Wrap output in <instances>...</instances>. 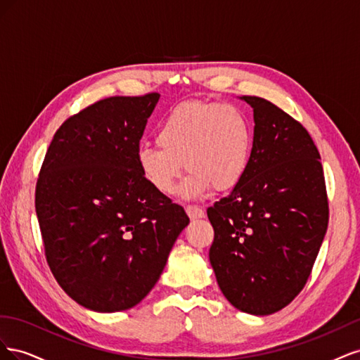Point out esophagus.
<instances>
[{
  "label": "esophagus",
  "instance_id": "obj_1",
  "mask_svg": "<svg viewBox=\"0 0 360 360\" xmlns=\"http://www.w3.org/2000/svg\"><path fill=\"white\" fill-rule=\"evenodd\" d=\"M186 213H188V216L191 217L192 221L193 219H201V217L205 216L204 210L200 209V207H197V205H188L186 207Z\"/></svg>",
  "mask_w": 360,
  "mask_h": 360
}]
</instances>
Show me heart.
<instances>
[{"label": "heart", "mask_w": 360, "mask_h": 360, "mask_svg": "<svg viewBox=\"0 0 360 360\" xmlns=\"http://www.w3.org/2000/svg\"><path fill=\"white\" fill-rule=\"evenodd\" d=\"M160 148L143 146L136 153L141 174L151 188L169 195L184 168V198H200L212 188L228 191L243 179L252 151V129L246 114L231 103L184 102L156 130Z\"/></svg>", "instance_id": "b5f03b06"}]
</instances>
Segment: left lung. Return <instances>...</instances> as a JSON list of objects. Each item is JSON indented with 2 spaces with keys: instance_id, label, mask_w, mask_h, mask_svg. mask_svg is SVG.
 I'll return each instance as SVG.
<instances>
[{
  "instance_id": "obj_1",
  "label": "left lung",
  "mask_w": 360,
  "mask_h": 360,
  "mask_svg": "<svg viewBox=\"0 0 360 360\" xmlns=\"http://www.w3.org/2000/svg\"><path fill=\"white\" fill-rule=\"evenodd\" d=\"M254 110V143L240 183L207 209L214 238L210 264L234 308L269 315L307 284L328 230L320 153L308 130L271 102L240 97Z\"/></svg>"
}]
</instances>
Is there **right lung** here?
Wrapping results in <instances>:
<instances>
[{
    "mask_svg": "<svg viewBox=\"0 0 360 360\" xmlns=\"http://www.w3.org/2000/svg\"><path fill=\"white\" fill-rule=\"evenodd\" d=\"M159 97L90 105L60 126L43 160L36 213L46 261L60 287L91 311H124L143 300L189 224L136 162Z\"/></svg>",
    "mask_w": 360,
    "mask_h": 360,
    "instance_id": "1",
    "label": "right lung"
}]
</instances>
